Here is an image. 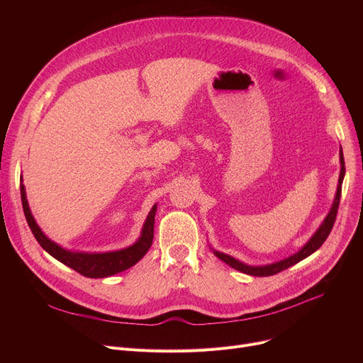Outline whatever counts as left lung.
Here are the masks:
<instances>
[{"instance_id": "left-lung-1", "label": "left lung", "mask_w": 363, "mask_h": 363, "mask_svg": "<svg viewBox=\"0 0 363 363\" xmlns=\"http://www.w3.org/2000/svg\"><path fill=\"white\" fill-rule=\"evenodd\" d=\"M340 162H341V172H340V178H338V188H337V194H335V200H334V204L331 207V211L328 213V216L325 218V220L322 222V225L319 226V230L315 233V235L308 241V244L301 247V250L297 252L296 255L284 259V260H279L277 263H271V264H266V266H249L245 263H241L238 262L237 259L228 256L225 253H220V252H215V255L223 260L226 264H230L231 268L242 272V274H247V275H253V277H271V275H275L281 271H285L287 268H290V266L298 263L300 260L306 259L308 256H311L312 253H315L319 247L323 244V241H325L333 230L334 226V222H335V218H337V212H338V206H340V197H341V184H342V179H345V174H346V167H345V157H342V150L340 148Z\"/></svg>"}]
</instances>
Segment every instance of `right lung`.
I'll return each instance as SVG.
<instances>
[{"mask_svg":"<svg viewBox=\"0 0 363 363\" xmlns=\"http://www.w3.org/2000/svg\"><path fill=\"white\" fill-rule=\"evenodd\" d=\"M21 196H22L25 218L36 241L40 242L43 249L47 253H50L52 257L60 260L62 263L69 266V268H72L73 271L86 278H106L118 272H122L135 264L138 260H141V257H144V255L151 247L152 234H155V215L157 211L156 204L152 206L151 212L147 216L140 240L133 245L128 247V249H123L119 252H108V253H74V252H67L62 249L60 245H57L55 242H52L44 235L41 228L36 225L29 211L23 185H21Z\"/></svg>","mask_w":363,"mask_h":363,"instance_id":"add662e5","label":"right lung"}]
</instances>
